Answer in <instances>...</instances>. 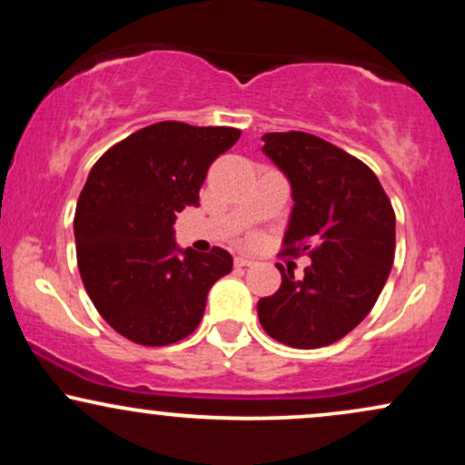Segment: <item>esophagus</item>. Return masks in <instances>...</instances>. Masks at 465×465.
<instances>
[{
  "label": "esophagus",
  "instance_id": "34e87169",
  "mask_svg": "<svg viewBox=\"0 0 465 465\" xmlns=\"http://www.w3.org/2000/svg\"><path fill=\"white\" fill-rule=\"evenodd\" d=\"M253 264V260L251 258H244V255H238L236 258V266H240V269H244V266H251Z\"/></svg>",
  "mask_w": 465,
  "mask_h": 465
}]
</instances>
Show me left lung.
<instances>
[{"label":"left lung","mask_w":465,"mask_h":465,"mask_svg":"<svg viewBox=\"0 0 465 465\" xmlns=\"http://www.w3.org/2000/svg\"><path fill=\"white\" fill-rule=\"evenodd\" d=\"M262 153L291 183L286 251H308L303 280L258 302L264 332L297 350L343 339L381 295L396 251V214L376 174L311 133H266Z\"/></svg>","instance_id":"1"}]
</instances>
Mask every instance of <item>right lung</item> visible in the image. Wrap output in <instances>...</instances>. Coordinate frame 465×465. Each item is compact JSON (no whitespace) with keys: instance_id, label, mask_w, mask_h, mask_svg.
I'll return each instance as SVG.
<instances>
[{"instance_id":"add662e5","label":"right lung","mask_w":465,"mask_h":465,"mask_svg":"<svg viewBox=\"0 0 465 465\" xmlns=\"http://www.w3.org/2000/svg\"><path fill=\"white\" fill-rule=\"evenodd\" d=\"M232 126L157 122L95 162L74 216L78 271L115 332L170 345L201 323L207 292L232 271L225 249H181L177 212L199 205L212 162L238 142Z\"/></svg>"}]
</instances>
